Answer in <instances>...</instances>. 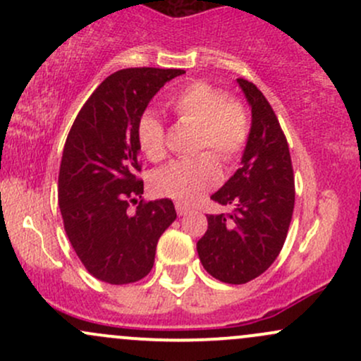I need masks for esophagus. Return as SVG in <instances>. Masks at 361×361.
Listing matches in <instances>:
<instances>
[{
    "instance_id": "1",
    "label": "esophagus",
    "mask_w": 361,
    "mask_h": 361,
    "mask_svg": "<svg viewBox=\"0 0 361 361\" xmlns=\"http://www.w3.org/2000/svg\"><path fill=\"white\" fill-rule=\"evenodd\" d=\"M176 212L180 217H185V215L190 214V209L188 207H185L183 204H176Z\"/></svg>"
}]
</instances>
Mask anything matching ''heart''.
I'll list each match as a JSON object with an SVG mask.
<instances>
[{"label":"heart","instance_id":"heart-1","mask_svg":"<svg viewBox=\"0 0 361 361\" xmlns=\"http://www.w3.org/2000/svg\"><path fill=\"white\" fill-rule=\"evenodd\" d=\"M169 106L186 122L197 123L195 147L212 149L226 163L241 154L250 135V122L244 106L215 86L195 81L169 98ZM140 149L149 159L164 156V126L156 111L147 110L137 123ZM221 180V164L214 152H202L178 159L159 169L154 176L157 193L166 195L183 205H193Z\"/></svg>","mask_w":361,"mask_h":361}]
</instances>
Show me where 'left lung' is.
<instances>
[{
    "mask_svg": "<svg viewBox=\"0 0 361 361\" xmlns=\"http://www.w3.org/2000/svg\"><path fill=\"white\" fill-rule=\"evenodd\" d=\"M251 109L241 168L212 197L231 214L207 215L209 229L197 243L209 275L224 283H247L271 267L292 221L295 188L287 139L263 93L239 78Z\"/></svg>",
    "mask_w": 361,
    "mask_h": 361,
    "instance_id": "8db88e82",
    "label": "left lung"
}]
</instances>
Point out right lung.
<instances>
[{
    "mask_svg": "<svg viewBox=\"0 0 361 361\" xmlns=\"http://www.w3.org/2000/svg\"><path fill=\"white\" fill-rule=\"evenodd\" d=\"M183 69L132 68L106 78L74 120L59 169V207L78 258L94 279L134 283L154 264L161 234L175 222L169 198L142 200L137 123L154 94Z\"/></svg>",
    "mask_w": 361,
    "mask_h": 361,
    "instance_id": "right-lung-1",
    "label": "right lung"
}]
</instances>
